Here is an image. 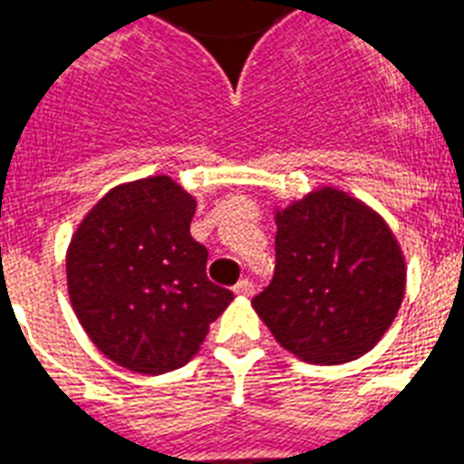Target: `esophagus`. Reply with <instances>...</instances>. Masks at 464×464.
Here are the masks:
<instances>
[{
    "mask_svg": "<svg viewBox=\"0 0 464 464\" xmlns=\"http://www.w3.org/2000/svg\"><path fill=\"white\" fill-rule=\"evenodd\" d=\"M233 292H236V295H240V297H252V295H255V283H252L250 278L238 280V283L233 285Z\"/></svg>",
    "mask_w": 464,
    "mask_h": 464,
    "instance_id": "obj_1",
    "label": "esophagus"
}]
</instances>
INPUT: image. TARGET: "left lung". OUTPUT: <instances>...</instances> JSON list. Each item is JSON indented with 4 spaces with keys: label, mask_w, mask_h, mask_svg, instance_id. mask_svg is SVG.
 <instances>
[{
    "label": "left lung",
    "mask_w": 464,
    "mask_h": 464,
    "mask_svg": "<svg viewBox=\"0 0 464 464\" xmlns=\"http://www.w3.org/2000/svg\"><path fill=\"white\" fill-rule=\"evenodd\" d=\"M276 271L252 306L276 342L306 363L363 356L394 323L406 262L377 212L321 188L276 212Z\"/></svg>",
    "instance_id": "8db88e82"
}]
</instances>
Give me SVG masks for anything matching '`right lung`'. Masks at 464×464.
<instances>
[{"instance_id":"add662e5","label":"right lung","mask_w":464,"mask_h":464,"mask_svg":"<svg viewBox=\"0 0 464 464\" xmlns=\"http://www.w3.org/2000/svg\"><path fill=\"white\" fill-rule=\"evenodd\" d=\"M196 200L169 177L118 186L68 247V292L89 340L111 361L162 375L196 356L233 292L208 278L190 236Z\"/></svg>"}]
</instances>
